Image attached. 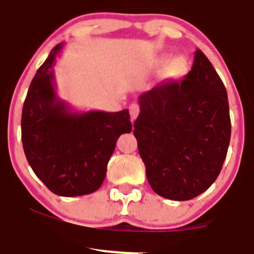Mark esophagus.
Listing matches in <instances>:
<instances>
[{"label": "esophagus", "instance_id": "obj_1", "mask_svg": "<svg viewBox=\"0 0 254 254\" xmlns=\"http://www.w3.org/2000/svg\"><path fill=\"white\" fill-rule=\"evenodd\" d=\"M129 109H130V117H131V120L132 122H134L135 120V118L137 117V115H139V113H140V107L137 106V104H131V106L129 107Z\"/></svg>", "mask_w": 254, "mask_h": 254}]
</instances>
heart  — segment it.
Wrapping results in <instances>:
<instances>
[{
  "label": "heart",
  "instance_id": "obj_1",
  "mask_svg": "<svg viewBox=\"0 0 254 254\" xmlns=\"http://www.w3.org/2000/svg\"><path fill=\"white\" fill-rule=\"evenodd\" d=\"M158 67H167L166 72L170 77H181L188 71V60L184 56H177L173 59L171 54H165L157 60Z\"/></svg>",
  "mask_w": 254,
  "mask_h": 254
}]
</instances>
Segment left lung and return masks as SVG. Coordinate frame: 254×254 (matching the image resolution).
Masks as SVG:
<instances>
[{
    "instance_id": "8db88e82",
    "label": "left lung",
    "mask_w": 254,
    "mask_h": 254,
    "mask_svg": "<svg viewBox=\"0 0 254 254\" xmlns=\"http://www.w3.org/2000/svg\"><path fill=\"white\" fill-rule=\"evenodd\" d=\"M134 135L151 188L190 200L220 175L231 137L227 92L201 50L181 81L158 83L139 97Z\"/></svg>"
}]
</instances>
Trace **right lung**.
<instances>
[{
	"instance_id": "add662e5",
	"label": "right lung",
	"mask_w": 254,
	"mask_h": 254,
	"mask_svg": "<svg viewBox=\"0 0 254 254\" xmlns=\"http://www.w3.org/2000/svg\"><path fill=\"white\" fill-rule=\"evenodd\" d=\"M49 54L35 73L22 112L25 157L49 190L79 196L101 188L118 137L131 131L127 109L122 112H73L56 93V55Z\"/></svg>"
}]
</instances>
